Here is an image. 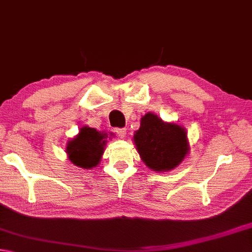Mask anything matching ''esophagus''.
<instances>
[{"label":"esophagus","mask_w":252,"mask_h":252,"mask_svg":"<svg viewBox=\"0 0 252 252\" xmlns=\"http://www.w3.org/2000/svg\"><path fill=\"white\" fill-rule=\"evenodd\" d=\"M115 131H116V134L121 137V138H124V137L126 136V129H125V128H116Z\"/></svg>","instance_id":"obj_1"}]
</instances>
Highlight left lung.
Here are the masks:
<instances>
[{
	"instance_id": "obj_1",
	"label": "left lung",
	"mask_w": 252,
	"mask_h": 252,
	"mask_svg": "<svg viewBox=\"0 0 252 252\" xmlns=\"http://www.w3.org/2000/svg\"><path fill=\"white\" fill-rule=\"evenodd\" d=\"M132 140L142 162L156 172L175 169L189 153L187 129L150 112L141 117Z\"/></svg>"
}]
</instances>
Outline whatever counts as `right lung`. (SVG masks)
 I'll list each match as a JSON object with an SVG mask.
<instances>
[{
	"instance_id": "right-lung-1",
	"label": "right lung",
	"mask_w": 252,
	"mask_h": 252,
	"mask_svg": "<svg viewBox=\"0 0 252 252\" xmlns=\"http://www.w3.org/2000/svg\"><path fill=\"white\" fill-rule=\"evenodd\" d=\"M113 135L111 132L110 139ZM107 138V132L83 125L80 127L78 135L71 138L65 147L68 160L85 170L97 167L105 150Z\"/></svg>"
}]
</instances>
